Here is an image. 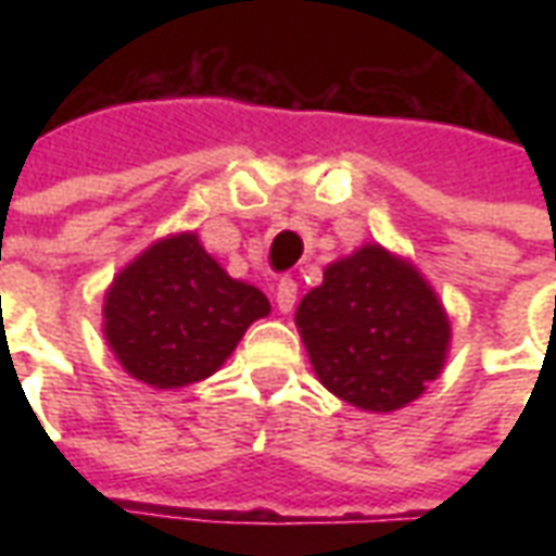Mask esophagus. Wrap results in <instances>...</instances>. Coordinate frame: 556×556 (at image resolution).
<instances>
[{"label":"esophagus","mask_w":556,"mask_h":556,"mask_svg":"<svg viewBox=\"0 0 556 556\" xmlns=\"http://www.w3.org/2000/svg\"><path fill=\"white\" fill-rule=\"evenodd\" d=\"M274 301H277V309L282 315H289L298 303V282L289 277H282L277 282V291H274Z\"/></svg>","instance_id":"esophagus-1"}]
</instances>
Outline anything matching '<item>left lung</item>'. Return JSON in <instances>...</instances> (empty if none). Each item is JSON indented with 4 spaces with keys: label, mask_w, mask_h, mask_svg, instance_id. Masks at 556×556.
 <instances>
[{
    "label": "left lung",
    "mask_w": 556,
    "mask_h": 556,
    "mask_svg": "<svg viewBox=\"0 0 556 556\" xmlns=\"http://www.w3.org/2000/svg\"><path fill=\"white\" fill-rule=\"evenodd\" d=\"M318 381L354 408L390 414L441 375L453 325L408 258L363 243L325 267L294 313Z\"/></svg>",
    "instance_id": "1"
}]
</instances>
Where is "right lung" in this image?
I'll return each mask as SVG.
<instances>
[{"instance_id":"obj_1","label":"right lung","mask_w":556,"mask_h":556,"mask_svg":"<svg viewBox=\"0 0 556 556\" xmlns=\"http://www.w3.org/2000/svg\"><path fill=\"white\" fill-rule=\"evenodd\" d=\"M267 313L265 294L231 279L195 231H175L115 274L103 294V339L130 378L181 390L217 372Z\"/></svg>"}]
</instances>
